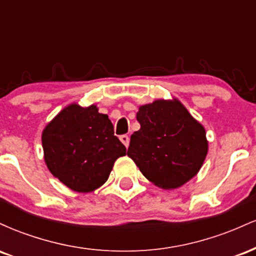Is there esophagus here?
Instances as JSON below:
<instances>
[{
    "instance_id": "esophagus-1",
    "label": "esophagus",
    "mask_w": 256,
    "mask_h": 256,
    "mask_svg": "<svg viewBox=\"0 0 256 256\" xmlns=\"http://www.w3.org/2000/svg\"><path fill=\"white\" fill-rule=\"evenodd\" d=\"M120 140H122V144H124L126 148L130 144V137H128V134H122V136H120Z\"/></svg>"
}]
</instances>
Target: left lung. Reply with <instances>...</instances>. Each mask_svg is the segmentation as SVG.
Wrapping results in <instances>:
<instances>
[{
  "mask_svg": "<svg viewBox=\"0 0 256 256\" xmlns=\"http://www.w3.org/2000/svg\"><path fill=\"white\" fill-rule=\"evenodd\" d=\"M137 120L128 155L148 180L176 189L198 174L208 152L206 130L177 98L140 106Z\"/></svg>",
  "mask_w": 256,
  "mask_h": 256,
  "instance_id": "left-lung-1",
  "label": "left lung"
}]
</instances>
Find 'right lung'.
<instances>
[{
	"instance_id": "obj_1",
	"label": "right lung",
	"mask_w": 256,
	"mask_h": 256,
	"mask_svg": "<svg viewBox=\"0 0 256 256\" xmlns=\"http://www.w3.org/2000/svg\"><path fill=\"white\" fill-rule=\"evenodd\" d=\"M42 146L52 174L78 192L104 185L116 158L126 155L108 116L95 104L64 108L43 130Z\"/></svg>"
}]
</instances>
